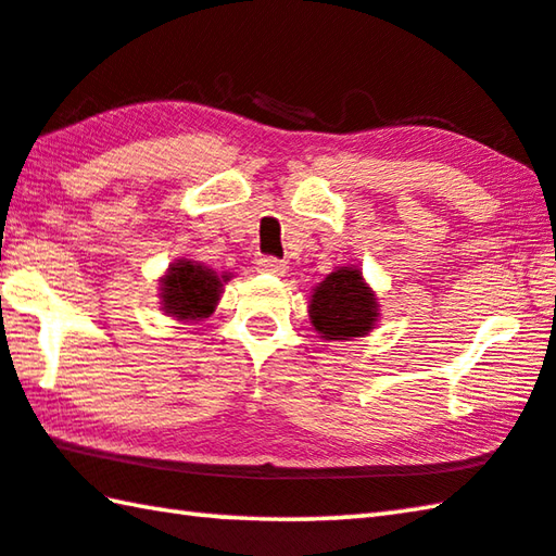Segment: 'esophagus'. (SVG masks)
Segmentation results:
<instances>
[{
  "instance_id": "34e87169",
  "label": "esophagus",
  "mask_w": 556,
  "mask_h": 556,
  "mask_svg": "<svg viewBox=\"0 0 556 556\" xmlns=\"http://www.w3.org/2000/svg\"><path fill=\"white\" fill-rule=\"evenodd\" d=\"M257 271H262V275H271V277H285L287 265L275 257H262V260H257Z\"/></svg>"
}]
</instances>
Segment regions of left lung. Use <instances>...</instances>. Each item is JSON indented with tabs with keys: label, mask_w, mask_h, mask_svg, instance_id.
I'll use <instances>...</instances> for the list:
<instances>
[{
	"label": "left lung",
	"mask_w": 556,
	"mask_h": 556,
	"mask_svg": "<svg viewBox=\"0 0 556 556\" xmlns=\"http://www.w3.org/2000/svg\"><path fill=\"white\" fill-rule=\"evenodd\" d=\"M308 318L324 341H353L378 326L380 301L361 269L336 267L314 287Z\"/></svg>",
	"instance_id": "obj_1"
}]
</instances>
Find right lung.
<instances>
[{
	"label": "right lung",
	"instance_id": "right-lung-1",
	"mask_svg": "<svg viewBox=\"0 0 556 556\" xmlns=\"http://www.w3.org/2000/svg\"><path fill=\"white\" fill-rule=\"evenodd\" d=\"M230 275H218L211 267L193 260H176L168 265L159 285V304L166 316L176 321H203L223 296V285Z\"/></svg>",
	"mask_w": 556,
	"mask_h": 556
}]
</instances>
